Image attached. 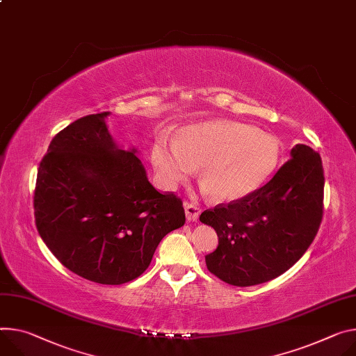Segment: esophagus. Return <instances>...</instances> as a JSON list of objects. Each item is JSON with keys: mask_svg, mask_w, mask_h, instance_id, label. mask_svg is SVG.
<instances>
[{"mask_svg": "<svg viewBox=\"0 0 356 356\" xmlns=\"http://www.w3.org/2000/svg\"><path fill=\"white\" fill-rule=\"evenodd\" d=\"M184 210H186V218L188 221H197L202 213V209L197 204L190 203V202H184Z\"/></svg>", "mask_w": 356, "mask_h": 356, "instance_id": "esophagus-1", "label": "esophagus"}]
</instances>
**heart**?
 <instances>
[{
  "label": "heart",
  "mask_w": 356,
  "mask_h": 356,
  "mask_svg": "<svg viewBox=\"0 0 356 356\" xmlns=\"http://www.w3.org/2000/svg\"><path fill=\"white\" fill-rule=\"evenodd\" d=\"M152 165L168 188L187 180L196 168L217 200L243 199L263 187L281 160L280 140L251 124L209 120L176 136L160 135L150 149Z\"/></svg>",
  "instance_id": "heart-1"
}]
</instances>
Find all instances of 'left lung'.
Listing matches in <instances>:
<instances>
[{"instance_id": "1", "label": "left lung", "mask_w": 356, "mask_h": 356, "mask_svg": "<svg viewBox=\"0 0 356 356\" xmlns=\"http://www.w3.org/2000/svg\"><path fill=\"white\" fill-rule=\"evenodd\" d=\"M324 168L307 145L291 149V159L251 195L204 210L218 247L206 266L221 281L250 286L293 267L314 241L324 213Z\"/></svg>"}]
</instances>
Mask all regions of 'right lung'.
<instances>
[{"label": "right lung", "mask_w": 356, "mask_h": 356, "mask_svg": "<svg viewBox=\"0 0 356 356\" xmlns=\"http://www.w3.org/2000/svg\"><path fill=\"white\" fill-rule=\"evenodd\" d=\"M111 112L83 116L51 140L34 191L37 230L62 266L120 285L142 275L166 234L186 221L175 193L157 191L135 149H118Z\"/></svg>", "instance_id": "add662e5"}]
</instances>
